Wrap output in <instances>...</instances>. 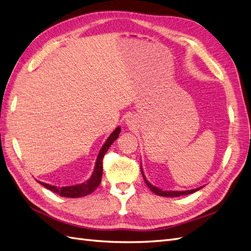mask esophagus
<instances>
[{"mask_svg":"<svg viewBox=\"0 0 251 251\" xmlns=\"http://www.w3.org/2000/svg\"><path fill=\"white\" fill-rule=\"evenodd\" d=\"M126 125H134V123H135V118L133 117V116H128L126 119Z\"/></svg>","mask_w":251,"mask_h":251,"instance_id":"obj_1","label":"esophagus"}]
</instances>
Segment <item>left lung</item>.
Masks as SVG:
<instances>
[{
  "mask_svg": "<svg viewBox=\"0 0 251 251\" xmlns=\"http://www.w3.org/2000/svg\"><path fill=\"white\" fill-rule=\"evenodd\" d=\"M141 173H142V177H143V179H144V181H146V183H147V185L149 186V188L151 189V192H153L154 194H156V195H158V196H162V197H180V196H185V195H189V194H193V193H195V192H197V191H199V189H201L202 187H198V188H196V189H192V191H183V192H174V191H162V189H159L158 187H156V186H154V185H151L150 182L146 179V177H144V175H143V172H142V170H141Z\"/></svg>",
  "mask_w": 251,
  "mask_h": 251,
  "instance_id": "1",
  "label": "left lung"
}]
</instances>
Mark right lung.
I'll use <instances>...</instances> for the list:
<instances>
[{
	"instance_id": "obj_1",
	"label": "right lung",
	"mask_w": 251,
	"mask_h": 251,
	"mask_svg": "<svg viewBox=\"0 0 251 251\" xmlns=\"http://www.w3.org/2000/svg\"><path fill=\"white\" fill-rule=\"evenodd\" d=\"M119 133H120V127H117L116 130L110 135V137L107 139V141H105V143L103 144V147L101 148V150L100 151V154H98L93 175L91 176V178L87 182H85V183L72 185V186H66V187H56V186H53V185H50L47 183H43V182H40V183L43 186L50 189V191L54 192L62 197H66V198H80V197L92 194L100 184L101 176H102L103 156L108 151L109 148L111 147V144L118 138Z\"/></svg>"
}]
</instances>
